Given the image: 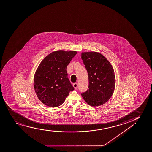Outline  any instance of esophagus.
I'll return each instance as SVG.
<instances>
[{"label": "esophagus", "instance_id": "esophagus-1", "mask_svg": "<svg viewBox=\"0 0 152 152\" xmlns=\"http://www.w3.org/2000/svg\"><path fill=\"white\" fill-rule=\"evenodd\" d=\"M73 86L74 88L75 89H76V88H78V84H77V83H74L73 84Z\"/></svg>", "mask_w": 152, "mask_h": 152}]
</instances>
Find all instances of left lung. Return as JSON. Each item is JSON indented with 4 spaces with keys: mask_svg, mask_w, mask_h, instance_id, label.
<instances>
[{
    "mask_svg": "<svg viewBox=\"0 0 152 152\" xmlns=\"http://www.w3.org/2000/svg\"><path fill=\"white\" fill-rule=\"evenodd\" d=\"M81 59L88 75V88L81 95L91 106L103 104L110 99L115 87L112 66L99 53H82Z\"/></svg>",
    "mask_w": 152,
    "mask_h": 152,
    "instance_id": "obj_1",
    "label": "left lung"
}]
</instances>
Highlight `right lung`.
Wrapping results in <instances>:
<instances>
[{"instance_id": "obj_1", "label": "right lung", "mask_w": 152, "mask_h": 152, "mask_svg": "<svg viewBox=\"0 0 152 152\" xmlns=\"http://www.w3.org/2000/svg\"><path fill=\"white\" fill-rule=\"evenodd\" d=\"M76 54V51H55L40 64L34 76V87L43 104L59 107L74 90L68 78L66 67Z\"/></svg>"}]
</instances>
